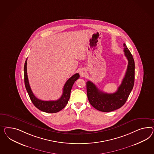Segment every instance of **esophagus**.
<instances>
[{"mask_svg": "<svg viewBox=\"0 0 154 154\" xmlns=\"http://www.w3.org/2000/svg\"><path fill=\"white\" fill-rule=\"evenodd\" d=\"M87 74H88V73H87V71H86V69L85 68H82V69H81V71H80V75H81V76L82 77L86 76Z\"/></svg>", "mask_w": 154, "mask_h": 154, "instance_id": "esophagus-1", "label": "esophagus"}]
</instances>
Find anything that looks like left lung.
I'll use <instances>...</instances> for the list:
<instances>
[{"instance_id": "1", "label": "left lung", "mask_w": 154, "mask_h": 154, "mask_svg": "<svg viewBox=\"0 0 154 154\" xmlns=\"http://www.w3.org/2000/svg\"><path fill=\"white\" fill-rule=\"evenodd\" d=\"M125 56L128 59L127 69L121 85L117 91L112 94L101 91L91 81L86 82L88 101L96 109L110 112L121 108L125 103L133 89L134 82V61L133 56L126 45L123 44Z\"/></svg>"}]
</instances>
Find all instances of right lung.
I'll list each match as a JSON object with an SVG mask.
<instances>
[{"label": "right lung", "instance_id": "obj_1", "mask_svg": "<svg viewBox=\"0 0 154 154\" xmlns=\"http://www.w3.org/2000/svg\"><path fill=\"white\" fill-rule=\"evenodd\" d=\"M79 74L75 73L66 81L63 89L62 95L61 96L58 100L54 101H43L40 100L34 95L30 88L27 72V59L25 61L24 66V79L26 90L33 105L37 108L44 112L54 113L58 112L64 108L66 106L69 99L72 88L75 81L79 79Z\"/></svg>", "mask_w": 154, "mask_h": 154}]
</instances>
